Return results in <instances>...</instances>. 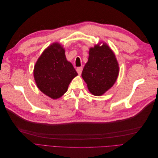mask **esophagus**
I'll return each mask as SVG.
<instances>
[{
    "label": "esophagus",
    "instance_id": "1",
    "mask_svg": "<svg viewBox=\"0 0 158 158\" xmlns=\"http://www.w3.org/2000/svg\"><path fill=\"white\" fill-rule=\"evenodd\" d=\"M76 71H77V73L79 75L81 74V73H82V67H78L77 69H76Z\"/></svg>",
    "mask_w": 158,
    "mask_h": 158
}]
</instances>
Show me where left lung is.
Here are the masks:
<instances>
[{"label":"left lung","instance_id":"8db88e82","mask_svg":"<svg viewBox=\"0 0 158 158\" xmlns=\"http://www.w3.org/2000/svg\"><path fill=\"white\" fill-rule=\"evenodd\" d=\"M118 73L115 55L107 44L100 42L89 48L88 60L82 70V77L91 94L96 96L104 94L115 83Z\"/></svg>","mask_w":158,"mask_h":158}]
</instances>
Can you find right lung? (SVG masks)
I'll return each mask as SVG.
<instances>
[{
	"label": "right lung",
	"mask_w": 158,
	"mask_h": 158,
	"mask_svg": "<svg viewBox=\"0 0 158 158\" xmlns=\"http://www.w3.org/2000/svg\"><path fill=\"white\" fill-rule=\"evenodd\" d=\"M77 75L73 64L66 60L63 46L57 42L44 51L33 69L37 88L53 99L63 96L71 81Z\"/></svg>",
	"instance_id": "obj_1"
}]
</instances>
